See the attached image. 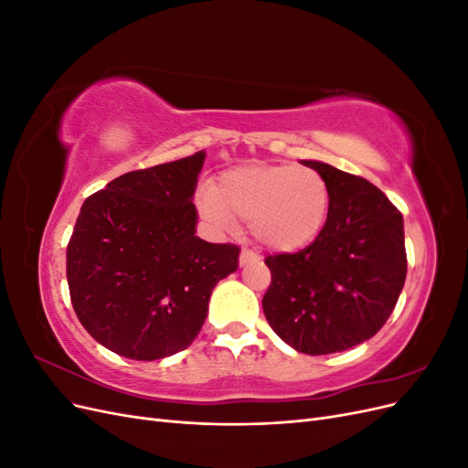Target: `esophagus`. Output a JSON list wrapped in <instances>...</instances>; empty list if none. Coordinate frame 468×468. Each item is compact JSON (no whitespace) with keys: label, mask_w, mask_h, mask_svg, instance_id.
Instances as JSON below:
<instances>
[{"label":"esophagus","mask_w":468,"mask_h":468,"mask_svg":"<svg viewBox=\"0 0 468 468\" xmlns=\"http://www.w3.org/2000/svg\"><path fill=\"white\" fill-rule=\"evenodd\" d=\"M258 253H253L250 250H242V253H239V265H248L251 261H258Z\"/></svg>","instance_id":"34e87169"}]
</instances>
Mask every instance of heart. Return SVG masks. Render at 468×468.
Segmentation results:
<instances>
[{"mask_svg":"<svg viewBox=\"0 0 468 468\" xmlns=\"http://www.w3.org/2000/svg\"><path fill=\"white\" fill-rule=\"evenodd\" d=\"M197 207L217 230L232 232L238 218H246L251 236L263 248L294 253L322 232L330 191L313 167L248 164L226 169L215 187H203Z\"/></svg>","mask_w":468,"mask_h":468,"instance_id":"heart-1","label":"heart"}]
</instances>
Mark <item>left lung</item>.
Returning <instances> with one entry per match:
<instances>
[{"mask_svg": "<svg viewBox=\"0 0 468 468\" xmlns=\"http://www.w3.org/2000/svg\"><path fill=\"white\" fill-rule=\"evenodd\" d=\"M303 164L328 183V218L308 248L265 258L263 314L292 349L328 356L371 339L392 314L406 281L404 220L367 179Z\"/></svg>", "mask_w": 468, "mask_h": 468, "instance_id": "obj_1", "label": "left lung"}]
</instances>
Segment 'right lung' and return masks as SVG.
<instances>
[{"instance_id":"right-lung-1","label":"right lung","mask_w":468,"mask_h":468,"mask_svg":"<svg viewBox=\"0 0 468 468\" xmlns=\"http://www.w3.org/2000/svg\"><path fill=\"white\" fill-rule=\"evenodd\" d=\"M205 150L129 172L81 205L66 251L76 314L117 356L155 361L193 344L239 248L197 236Z\"/></svg>"}]
</instances>
